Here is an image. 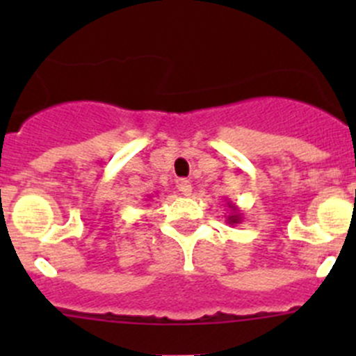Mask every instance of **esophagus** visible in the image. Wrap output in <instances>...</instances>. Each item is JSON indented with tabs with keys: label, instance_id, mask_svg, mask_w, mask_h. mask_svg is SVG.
Masks as SVG:
<instances>
[{
	"label": "esophagus",
	"instance_id": "esophagus-1",
	"mask_svg": "<svg viewBox=\"0 0 356 356\" xmlns=\"http://www.w3.org/2000/svg\"><path fill=\"white\" fill-rule=\"evenodd\" d=\"M177 189L184 196H189V195H191V191H193V186H191V182L188 181V179H179V181H177Z\"/></svg>",
	"mask_w": 356,
	"mask_h": 356
}]
</instances>
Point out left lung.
<instances>
[{
    "label": "left lung",
    "mask_w": 356,
    "mask_h": 356,
    "mask_svg": "<svg viewBox=\"0 0 356 356\" xmlns=\"http://www.w3.org/2000/svg\"><path fill=\"white\" fill-rule=\"evenodd\" d=\"M227 207H229V210H231V213L227 215V224H231V225H238V224H241L243 222V211L239 210V207L236 203H231V201H227Z\"/></svg>",
    "instance_id": "8db88e82"
}]
</instances>
